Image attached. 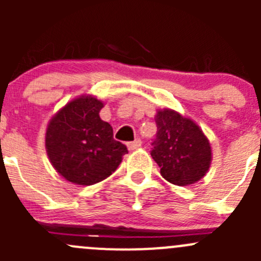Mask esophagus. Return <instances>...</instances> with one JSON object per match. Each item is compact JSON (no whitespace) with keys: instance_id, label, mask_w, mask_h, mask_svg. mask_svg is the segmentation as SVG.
<instances>
[{"instance_id":"obj_1","label":"esophagus","mask_w":261,"mask_h":261,"mask_svg":"<svg viewBox=\"0 0 261 261\" xmlns=\"http://www.w3.org/2000/svg\"><path fill=\"white\" fill-rule=\"evenodd\" d=\"M141 144L143 143H141L140 139H135V140L127 144V147H128V150H136L141 146Z\"/></svg>"}]
</instances>
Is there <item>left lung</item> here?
Here are the masks:
<instances>
[{"label": "left lung", "instance_id": "obj_1", "mask_svg": "<svg viewBox=\"0 0 261 261\" xmlns=\"http://www.w3.org/2000/svg\"><path fill=\"white\" fill-rule=\"evenodd\" d=\"M156 139L151 156L165 180L175 186L197 183L207 174L212 150L202 128L191 118L170 109L158 110Z\"/></svg>", "mask_w": 261, "mask_h": 261}]
</instances>
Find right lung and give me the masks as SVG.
<instances>
[{"label":"right lung","mask_w":261,"mask_h":261,"mask_svg":"<svg viewBox=\"0 0 261 261\" xmlns=\"http://www.w3.org/2000/svg\"><path fill=\"white\" fill-rule=\"evenodd\" d=\"M103 102L83 94L68 102L51 117L45 149L54 169L78 186H92L112 174L127 147L114 139V130L101 120Z\"/></svg>","instance_id":"right-lung-1"}]
</instances>
